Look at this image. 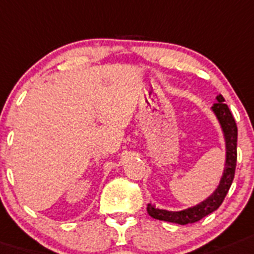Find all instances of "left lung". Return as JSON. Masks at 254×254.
Listing matches in <instances>:
<instances>
[{
    "instance_id": "left-lung-1",
    "label": "left lung",
    "mask_w": 254,
    "mask_h": 254,
    "mask_svg": "<svg viewBox=\"0 0 254 254\" xmlns=\"http://www.w3.org/2000/svg\"><path fill=\"white\" fill-rule=\"evenodd\" d=\"M217 102L213 103L210 107L212 112L216 116L218 121L221 130L225 139L226 148V159L225 168L221 180H219L217 189L210 193L206 199L200 201L193 206H190L183 210H167L160 209L155 204H148L147 205V212L152 218L160 219V221H167V222L178 223V225H187V223H193L204 218L205 216L213 213L219 208L222 204L225 196L229 192L230 186H231L234 176H235L236 168V144H238V127L236 123L230 112L227 104H225V99L221 94L216 97Z\"/></svg>"
}]
</instances>
